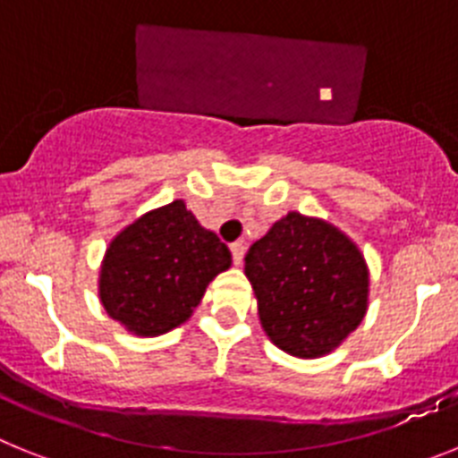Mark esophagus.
<instances>
[{
    "mask_svg": "<svg viewBox=\"0 0 458 458\" xmlns=\"http://www.w3.org/2000/svg\"><path fill=\"white\" fill-rule=\"evenodd\" d=\"M244 251H246L244 242H234V244H230V253H233L234 265H242V260H244Z\"/></svg>",
    "mask_w": 458,
    "mask_h": 458,
    "instance_id": "obj_1",
    "label": "esophagus"
}]
</instances>
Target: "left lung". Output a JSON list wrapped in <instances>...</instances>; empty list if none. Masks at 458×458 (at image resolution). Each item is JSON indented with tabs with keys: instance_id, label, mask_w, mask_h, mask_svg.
I'll return each mask as SVG.
<instances>
[{
	"instance_id": "left-lung-1",
	"label": "left lung",
	"mask_w": 458,
	"mask_h": 458,
	"mask_svg": "<svg viewBox=\"0 0 458 458\" xmlns=\"http://www.w3.org/2000/svg\"><path fill=\"white\" fill-rule=\"evenodd\" d=\"M244 262L262 327L290 355H325L364 318L367 262L325 221L290 212L251 244Z\"/></svg>"
}]
</instances>
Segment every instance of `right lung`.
<instances>
[{
	"label": "right lung",
	"instance_id": "right-lung-1",
	"mask_svg": "<svg viewBox=\"0 0 458 458\" xmlns=\"http://www.w3.org/2000/svg\"><path fill=\"white\" fill-rule=\"evenodd\" d=\"M228 267V246L174 200L114 237L101 267V301L129 332L157 336L184 323Z\"/></svg>",
	"mask_w": 458,
	"mask_h": 458
}]
</instances>
